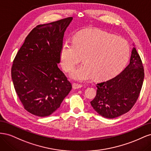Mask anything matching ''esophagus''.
<instances>
[{
  "label": "esophagus",
  "mask_w": 151,
  "mask_h": 151,
  "mask_svg": "<svg viewBox=\"0 0 151 151\" xmlns=\"http://www.w3.org/2000/svg\"><path fill=\"white\" fill-rule=\"evenodd\" d=\"M72 87L74 89H79V88H81L83 87V86H82L81 84H77V83H73L72 84Z\"/></svg>",
  "instance_id": "1"
}]
</instances>
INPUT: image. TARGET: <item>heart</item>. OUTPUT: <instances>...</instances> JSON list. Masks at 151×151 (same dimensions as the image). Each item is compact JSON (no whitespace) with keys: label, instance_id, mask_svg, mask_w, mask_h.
Here are the masks:
<instances>
[{"label":"heart","instance_id":"obj_1","mask_svg":"<svg viewBox=\"0 0 151 151\" xmlns=\"http://www.w3.org/2000/svg\"><path fill=\"white\" fill-rule=\"evenodd\" d=\"M83 58L84 64L73 70L70 77L78 81L94 77L107 81L123 70L130 58V48L125 40L99 31L82 32L74 44L63 45L60 64L66 72L71 71Z\"/></svg>","mask_w":151,"mask_h":151}]
</instances>
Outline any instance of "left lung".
I'll list each match as a JSON object with an SVG mask.
<instances>
[{
	"instance_id": "1",
	"label": "left lung",
	"mask_w": 151,
	"mask_h": 151,
	"mask_svg": "<svg viewBox=\"0 0 151 151\" xmlns=\"http://www.w3.org/2000/svg\"><path fill=\"white\" fill-rule=\"evenodd\" d=\"M144 78L143 63L135 47L130 63L120 74L96 84L97 93L91 104L101 116L115 118L129 111L137 100Z\"/></svg>"
}]
</instances>
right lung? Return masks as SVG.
Instances as JSON below:
<instances>
[{"instance_id": "obj_1", "label": "right lung", "mask_w": 151, "mask_h": 151, "mask_svg": "<svg viewBox=\"0 0 151 151\" xmlns=\"http://www.w3.org/2000/svg\"><path fill=\"white\" fill-rule=\"evenodd\" d=\"M72 17L40 24L27 36L14 59L11 76L24 108L34 115H51L72 89L58 67L64 32Z\"/></svg>"}]
</instances>
